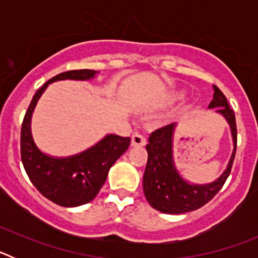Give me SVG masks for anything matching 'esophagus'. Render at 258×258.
I'll return each mask as SVG.
<instances>
[{
    "mask_svg": "<svg viewBox=\"0 0 258 258\" xmlns=\"http://www.w3.org/2000/svg\"><path fill=\"white\" fill-rule=\"evenodd\" d=\"M147 140L146 137L141 133H134L132 136V146H145Z\"/></svg>",
    "mask_w": 258,
    "mask_h": 258,
    "instance_id": "34e87169",
    "label": "esophagus"
}]
</instances>
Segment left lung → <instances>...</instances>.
Segmentation results:
<instances>
[{
  "mask_svg": "<svg viewBox=\"0 0 258 258\" xmlns=\"http://www.w3.org/2000/svg\"><path fill=\"white\" fill-rule=\"evenodd\" d=\"M222 113L231 127L234 151L229 161L227 169L220 178L211 184H190L175 170L173 164V133L174 124H169L155 131L150 136L149 145L146 146L149 159L143 174V192L150 206L156 211L169 214H179L202 208L211 202L216 194L226 182L236 152V121L234 109L229 106L226 97L217 86H214L213 101L209 108H216Z\"/></svg>",
  "mask_w": 258,
  "mask_h": 258,
  "instance_id": "8db88e82",
  "label": "left lung"
}]
</instances>
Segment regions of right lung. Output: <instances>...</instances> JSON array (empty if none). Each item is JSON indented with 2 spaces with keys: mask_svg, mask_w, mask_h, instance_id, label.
<instances>
[{
  "mask_svg": "<svg viewBox=\"0 0 258 258\" xmlns=\"http://www.w3.org/2000/svg\"><path fill=\"white\" fill-rule=\"evenodd\" d=\"M94 75L92 70H74L54 76L36 92L23 118L20 155L26 173L46 199L61 207H79L92 202L106 182L109 168L131 145L129 137L109 134L81 154L56 159L42 154L33 142L32 112L46 86L58 80H89Z\"/></svg>",
  "mask_w": 258,
  "mask_h": 258,
  "instance_id": "obj_1",
  "label": "right lung"
}]
</instances>
